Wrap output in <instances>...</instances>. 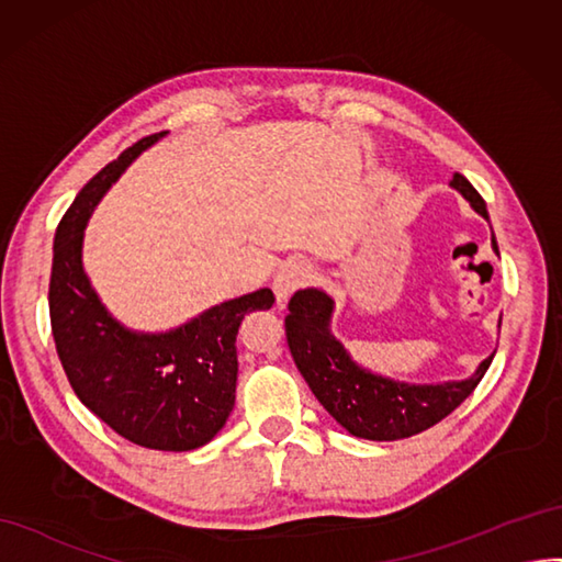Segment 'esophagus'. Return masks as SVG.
<instances>
[{
	"instance_id": "obj_1",
	"label": "esophagus",
	"mask_w": 562,
	"mask_h": 562,
	"mask_svg": "<svg viewBox=\"0 0 562 562\" xmlns=\"http://www.w3.org/2000/svg\"><path fill=\"white\" fill-rule=\"evenodd\" d=\"M312 279V267L307 262L302 260H291L285 262L274 277V283H271V288H274V295H277V305H285V300L291 297L300 285H305L307 281Z\"/></svg>"
}]
</instances>
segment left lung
<instances>
[{"mask_svg":"<svg viewBox=\"0 0 562 562\" xmlns=\"http://www.w3.org/2000/svg\"><path fill=\"white\" fill-rule=\"evenodd\" d=\"M449 187L457 189L470 207L490 222L482 195L463 175H453ZM492 248L498 255L494 234ZM333 307L336 302L318 288L297 291L288 302L285 340L314 397L347 432L361 439L392 442L432 428L477 387L494 359L490 355L465 381L423 385L392 381L387 375L359 367L345 345L333 336Z\"/></svg>","mask_w":562,"mask_h":562,"instance_id":"1","label":"left lung"}]
</instances>
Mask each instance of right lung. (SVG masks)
<instances>
[{"instance_id": "1", "label": "right lung", "mask_w": 562, "mask_h": 562, "mask_svg": "<svg viewBox=\"0 0 562 562\" xmlns=\"http://www.w3.org/2000/svg\"><path fill=\"white\" fill-rule=\"evenodd\" d=\"M168 132L144 136L89 179L54 236L49 316L56 352L80 402L130 442L158 451L207 445L236 402V336L244 316L274 305L269 288L162 333L123 326L82 265L85 226L130 162Z\"/></svg>"}]
</instances>
